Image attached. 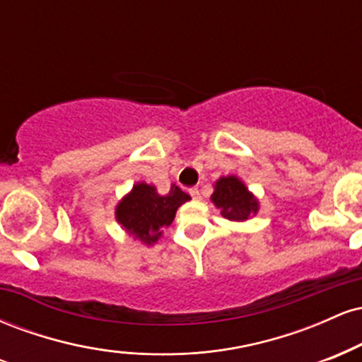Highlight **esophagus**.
Returning a JSON list of instances; mask_svg holds the SVG:
<instances>
[{
    "label": "esophagus",
    "mask_w": 362,
    "mask_h": 362,
    "mask_svg": "<svg viewBox=\"0 0 362 362\" xmlns=\"http://www.w3.org/2000/svg\"><path fill=\"white\" fill-rule=\"evenodd\" d=\"M189 194L192 195V199H195V201H199V199H201V192H199V189H190Z\"/></svg>",
    "instance_id": "34e87169"
}]
</instances>
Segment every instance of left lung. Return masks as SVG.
Here are the masks:
<instances>
[{
  "label": "left lung",
  "mask_w": 362,
  "mask_h": 362,
  "mask_svg": "<svg viewBox=\"0 0 362 362\" xmlns=\"http://www.w3.org/2000/svg\"><path fill=\"white\" fill-rule=\"evenodd\" d=\"M211 201L218 209H221L223 218L230 221H247L259 211V201L255 195L235 175L216 180Z\"/></svg>",
  "instance_id": "left-lung-1"
}]
</instances>
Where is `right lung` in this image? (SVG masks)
I'll return each instance as SVG.
<instances>
[{"instance_id":"obj_1","label":"right lung","mask_w":362,"mask_h":362,"mask_svg":"<svg viewBox=\"0 0 362 362\" xmlns=\"http://www.w3.org/2000/svg\"><path fill=\"white\" fill-rule=\"evenodd\" d=\"M187 201L190 195L175 184L167 194H158L155 185L139 182L115 207V219L129 235L144 245H153L163 233L161 228L172 224L177 209Z\"/></svg>"}]
</instances>
